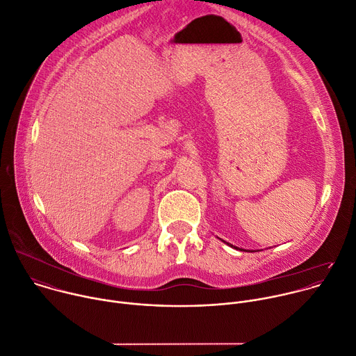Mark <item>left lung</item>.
Masks as SVG:
<instances>
[{
	"instance_id": "obj_1",
	"label": "left lung",
	"mask_w": 356,
	"mask_h": 356,
	"mask_svg": "<svg viewBox=\"0 0 356 356\" xmlns=\"http://www.w3.org/2000/svg\"><path fill=\"white\" fill-rule=\"evenodd\" d=\"M222 241V239H220ZM223 243H226L227 246H230V248H233V249H236V250H241V252H256V250H246V249H241V248H236V246H233V245H230V243H227V242H225V241H222ZM259 252V250H257Z\"/></svg>"
}]
</instances>
